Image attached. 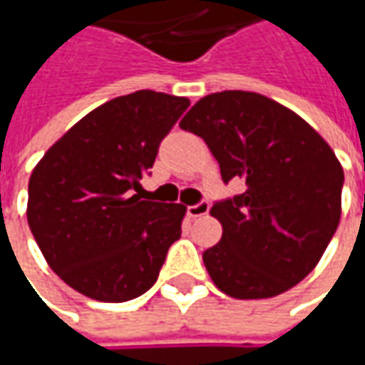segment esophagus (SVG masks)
<instances>
[{
  "label": "esophagus",
  "instance_id": "esophagus-1",
  "mask_svg": "<svg viewBox=\"0 0 365 365\" xmlns=\"http://www.w3.org/2000/svg\"><path fill=\"white\" fill-rule=\"evenodd\" d=\"M209 209H211V205H209V201H199L197 205H190V207H187V213H189V217L197 219V217H203V215H207L209 213Z\"/></svg>",
  "mask_w": 365,
  "mask_h": 365
}]
</instances>
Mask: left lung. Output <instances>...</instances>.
<instances>
[{
    "label": "left lung",
    "mask_w": 365,
    "mask_h": 365,
    "mask_svg": "<svg viewBox=\"0 0 365 365\" xmlns=\"http://www.w3.org/2000/svg\"><path fill=\"white\" fill-rule=\"evenodd\" d=\"M180 128L203 138L225 185H245L211 207L223 225L221 242L203 252L215 287L270 299L299 284L341 217L344 168L329 144L290 109L247 91L207 95Z\"/></svg>",
    "instance_id": "1"
}]
</instances>
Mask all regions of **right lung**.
Segmentation results:
<instances>
[{"label":"right lung","instance_id":"add662e5","mask_svg":"<svg viewBox=\"0 0 365 365\" xmlns=\"http://www.w3.org/2000/svg\"><path fill=\"white\" fill-rule=\"evenodd\" d=\"M189 106L187 97L156 91L111 99L38 162L28 225L50 268L81 294L123 302L156 282L182 233L185 207L144 201L140 180Z\"/></svg>","mask_w":365,"mask_h":365}]
</instances>
